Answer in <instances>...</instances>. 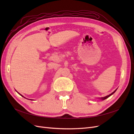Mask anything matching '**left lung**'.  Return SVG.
I'll return each instance as SVG.
<instances>
[{
    "label": "left lung",
    "mask_w": 134,
    "mask_h": 134,
    "mask_svg": "<svg viewBox=\"0 0 134 134\" xmlns=\"http://www.w3.org/2000/svg\"><path fill=\"white\" fill-rule=\"evenodd\" d=\"M116 90H115L114 92H112V93H111V94H109V95H108V96H106V97H102V98H101V99H102V100H104V99H106V98H108V97H109V96H111L112 94H113V93H114L115 92H116Z\"/></svg>",
    "instance_id": "1"
}]
</instances>
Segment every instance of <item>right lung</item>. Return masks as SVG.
I'll return each mask as SVG.
<instances>
[{"mask_svg": "<svg viewBox=\"0 0 134 134\" xmlns=\"http://www.w3.org/2000/svg\"><path fill=\"white\" fill-rule=\"evenodd\" d=\"M20 94V95H21V96H22V97H23V96H22V95H21V94ZM31 100H32V99H31Z\"/></svg>", "mask_w": 134, "mask_h": 134, "instance_id": "obj_1", "label": "right lung"}]
</instances>
